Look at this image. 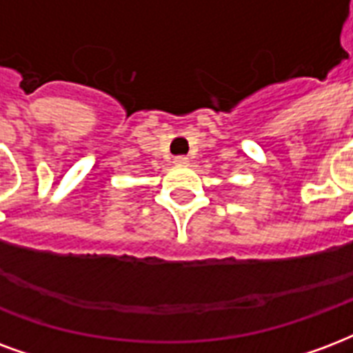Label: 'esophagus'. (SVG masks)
Returning a JSON list of instances; mask_svg holds the SVG:
<instances>
[{"label": "esophagus", "mask_w": 353, "mask_h": 353, "mask_svg": "<svg viewBox=\"0 0 353 353\" xmlns=\"http://www.w3.org/2000/svg\"><path fill=\"white\" fill-rule=\"evenodd\" d=\"M174 164H177V166H185V164H189V157H185V155L174 157Z\"/></svg>", "instance_id": "1"}]
</instances>
